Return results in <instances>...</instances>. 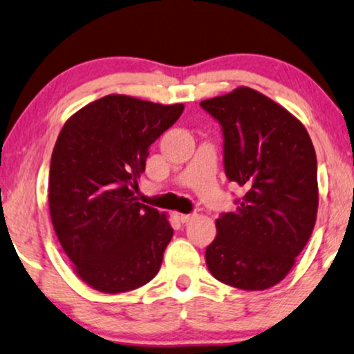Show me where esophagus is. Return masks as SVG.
<instances>
[{"instance_id":"34e87169","label":"esophagus","mask_w":354,"mask_h":354,"mask_svg":"<svg viewBox=\"0 0 354 354\" xmlns=\"http://www.w3.org/2000/svg\"><path fill=\"white\" fill-rule=\"evenodd\" d=\"M176 217L180 218L183 223H187L191 218H194V214H176Z\"/></svg>"}]
</instances>
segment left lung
Returning <instances> with one entry per match:
<instances>
[{"label": "left lung", "mask_w": 354, "mask_h": 354, "mask_svg": "<svg viewBox=\"0 0 354 354\" xmlns=\"http://www.w3.org/2000/svg\"><path fill=\"white\" fill-rule=\"evenodd\" d=\"M201 107L221 124L223 169L245 191L234 212L218 216L205 263L223 284L268 289L284 279L314 230V145L292 114L252 88H236Z\"/></svg>", "instance_id": "8db88e82"}]
</instances>
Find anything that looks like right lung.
I'll return each mask as SVG.
<instances>
[{
  "label": "right lung",
  "instance_id": "right-lung-1",
  "mask_svg": "<svg viewBox=\"0 0 354 354\" xmlns=\"http://www.w3.org/2000/svg\"><path fill=\"white\" fill-rule=\"evenodd\" d=\"M183 109L109 95L71 115L58 133L48 174L50 217L75 271L93 289L127 292L160 271L173 229L133 191L150 145Z\"/></svg>",
  "mask_w": 354,
  "mask_h": 354
}]
</instances>
